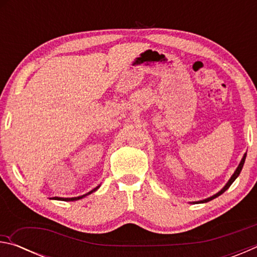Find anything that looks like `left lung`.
<instances>
[{"instance_id": "1", "label": "left lung", "mask_w": 257, "mask_h": 257, "mask_svg": "<svg viewBox=\"0 0 257 257\" xmlns=\"http://www.w3.org/2000/svg\"><path fill=\"white\" fill-rule=\"evenodd\" d=\"M246 155H247V153L243 154L242 159H241V161H240V163H239V165H238V167H237V169H236V170H234V172L232 173V176L230 177V179L228 180L227 184H225V185L223 186V188H222V189L217 191L216 194H214V195H213V196H211V197H207V198H205V199H202V201H197V202H190V204H201V203H207V202L212 201V199L216 198L217 196H220L221 194H223L224 191L227 190L230 186H231L232 182L237 179L238 176L240 175V171H241V169H242V167H243V163H245V160H246Z\"/></svg>"}]
</instances>
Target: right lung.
I'll return each instance as SVG.
<instances>
[{"mask_svg": "<svg viewBox=\"0 0 257 257\" xmlns=\"http://www.w3.org/2000/svg\"><path fill=\"white\" fill-rule=\"evenodd\" d=\"M99 187H101V185H98L96 188H94V189H92L90 191H88V193L87 194H84V195H81V196H78V197H53V198H51V199H56V201H64V202H73V201H78V199H81V198H84V197H86V196H88V195H90L92 193H94V191H96Z\"/></svg>", "mask_w": 257, "mask_h": 257, "instance_id": "obj_1", "label": "right lung"}]
</instances>
